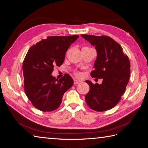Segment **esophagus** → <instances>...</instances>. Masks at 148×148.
Segmentation results:
<instances>
[{
    "label": "esophagus",
    "mask_w": 148,
    "mask_h": 148,
    "mask_svg": "<svg viewBox=\"0 0 148 148\" xmlns=\"http://www.w3.org/2000/svg\"><path fill=\"white\" fill-rule=\"evenodd\" d=\"M80 82H81V81L78 80H77V79H74V80H73V83H74V84H75V85L78 84L80 83Z\"/></svg>",
    "instance_id": "1"
}]
</instances>
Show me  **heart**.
<instances>
[{"label":"heart","instance_id":"obj_1","mask_svg":"<svg viewBox=\"0 0 148 148\" xmlns=\"http://www.w3.org/2000/svg\"><path fill=\"white\" fill-rule=\"evenodd\" d=\"M75 75H76V77H81L82 76V73H80V72H76V73H75Z\"/></svg>","mask_w":148,"mask_h":148}]
</instances>
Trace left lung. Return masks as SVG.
<instances>
[{
  "mask_svg": "<svg viewBox=\"0 0 148 148\" xmlns=\"http://www.w3.org/2000/svg\"><path fill=\"white\" fill-rule=\"evenodd\" d=\"M81 36L95 46L97 51L95 70L91 71V77L103 78L101 84L85 81L90 87L85 101L94 111L110 110L119 103L125 91L130 73L129 59L124 54L121 45L108 36Z\"/></svg>",
  "mask_w": 148,
  "mask_h": 148,
  "instance_id": "left-lung-1",
  "label": "left lung"
}]
</instances>
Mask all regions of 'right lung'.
<instances>
[{
    "mask_svg": "<svg viewBox=\"0 0 148 148\" xmlns=\"http://www.w3.org/2000/svg\"><path fill=\"white\" fill-rule=\"evenodd\" d=\"M78 35L50 36L30 48L23 64L24 89L32 104L42 111L59 108L73 80L68 74L60 79L52 76L56 66L63 64L66 52Z\"/></svg>",
    "mask_w": 148,
    "mask_h": 148,
    "instance_id": "right-lung-1",
    "label": "right lung"
}]
</instances>
